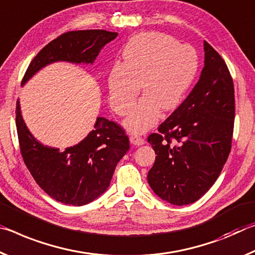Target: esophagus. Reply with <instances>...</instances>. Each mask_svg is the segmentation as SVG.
Segmentation results:
<instances>
[{"label":"esophagus","mask_w":255,"mask_h":255,"mask_svg":"<svg viewBox=\"0 0 255 255\" xmlns=\"http://www.w3.org/2000/svg\"><path fill=\"white\" fill-rule=\"evenodd\" d=\"M130 141H131V143L134 145H142L144 143L143 137L140 135H136V134H132L130 136Z\"/></svg>","instance_id":"esophagus-1"}]
</instances>
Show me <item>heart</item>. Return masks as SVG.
<instances>
[{"mask_svg": "<svg viewBox=\"0 0 255 255\" xmlns=\"http://www.w3.org/2000/svg\"><path fill=\"white\" fill-rule=\"evenodd\" d=\"M198 54L190 45L179 44L161 32H143L131 38L123 51V64L116 63L108 76L110 104L127 115L141 91L145 95L133 108L125 125L132 132L155 127L161 108H176L197 76Z\"/></svg>", "mask_w": 255, "mask_h": 255, "instance_id": "heart-1", "label": "heart"}]
</instances>
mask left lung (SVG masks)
Instances as JSON below:
<instances>
[{
  "mask_svg": "<svg viewBox=\"0 0 255 255\" xmlns=\"http://www.w3.org/2000/svg\"><path fill=\"white\" fill-rule=\"evenodd\" d=\"M234 93L226 63L204 41V66L198 83L158 132L148 136L157 155L148 183L158 197L185 206L215 184L232 149Z\"/></svg>",
  "mask_w": 255,
  "mask_h": 255,
  "instance_id": "1",
  "label": "left lung"
}]
</instances>
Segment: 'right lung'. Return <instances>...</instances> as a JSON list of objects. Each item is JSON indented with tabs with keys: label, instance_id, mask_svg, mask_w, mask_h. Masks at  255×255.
Listing matches in <instances>:
<instances>
[{
	"label": "right lung",
	"instance_id": "right-lung-1",
	"mask_svg": "<svg viewBox=\"0 0 255 255\" xmlns=\"http://www.w3.org/2000/svg\"><path fill=\"white\" fill-rule=\"evenodd\" d=\"M118 32L103 29L62 33L33 57L22 78L24 85L43 66L57 61L93 63L104 46ZM15 125L22 159L37 184L49 197L70 206H82L98 198L110 186L115 167L130 149V140L118 123L98 118L86 139L63 151L41 145L28 131L15 107Z\"/></svg>",
	"mask_w": 255,
	"mask_h": 255
}]
</instances>
